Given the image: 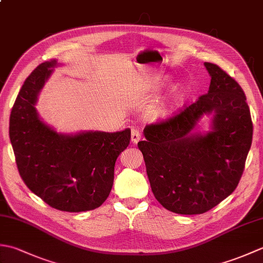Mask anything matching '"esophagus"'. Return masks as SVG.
<instances>
[{
	"label": "esophagus",
	"instance_id": "obj_1",
	"mask_svg": "<svg viewBox=\"0 0 263 263\" xmlns=\"http://www.w3.org/2000/svg\"><path fill=\"white\" fill-rule=\"evenodd\" d=\"M141 139V132L138 127L132 128L131 131V142L132 143H138V141Z\"/></svg>",
	"mask_w": 263,
	"mask_h": 263
}]
</instances>
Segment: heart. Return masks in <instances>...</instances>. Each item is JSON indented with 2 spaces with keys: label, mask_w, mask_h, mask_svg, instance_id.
Here are the masks:
<instances>
[{
  "label": "heart",
  "mask_w": 263,
  "mask_h": 263,
  "mask_svg": "<svg viewBox=\"0 0 263 263\" xmlns=\"http://www.w3.org/2000/svg\"><path fill=\"white\" fill-rule=\"evenodd\" d=\"M167 80L161 81V85H166ZM189 92V87L184 83H180L173 89L170 97L160 102L148 111V117L153 121H161L171 117L181 106L182 100Z\"/></svg>",
  "instance_id": "heart-1"
}]
</instances>
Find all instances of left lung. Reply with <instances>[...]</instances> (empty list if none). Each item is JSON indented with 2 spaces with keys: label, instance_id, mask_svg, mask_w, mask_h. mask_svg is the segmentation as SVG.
Instances as JSON below:
<instances>
[{
  "label": "left lung",
  "instance_id": "1",
  "mask_svg": "<svg viewBox=\"0 0 263 263\" xmlns=\"http://www.w3.org/2000/svg\"><path fill=\"white\" fill-rule=\"evenodd\" d=\"M208 93L166 122L147 125L138 142L155 198L172 212L199 215L236 189L252 143L253 125L241 86L205 62ZM211 115V131L194 133Z\"/></svg>",
  "mask_w": 263,
  "mask_h": 263
}]
</instances>
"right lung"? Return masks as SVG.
I'll return each instance as SVG.
<instances>
[{
	"mask_svg": "<svg viewBox=\"0 0 263 263\" xmlns=\"http://www.w3.org/2000/svg\"><path fill=\"white\" fill-rule=\"evenodd\" d=\"M57 66V60L42 63L22 85L10 115V141L32 193L61 211L92 210L109 195L115 161L130 143L131 130L68 135L46 124L35 106Z\"/></svg>",
	"mask_w": 263,
	"mask_h": 263,
	"instance_id": "right-lung-1",
	"label": "right lung"
}]
</instances>
